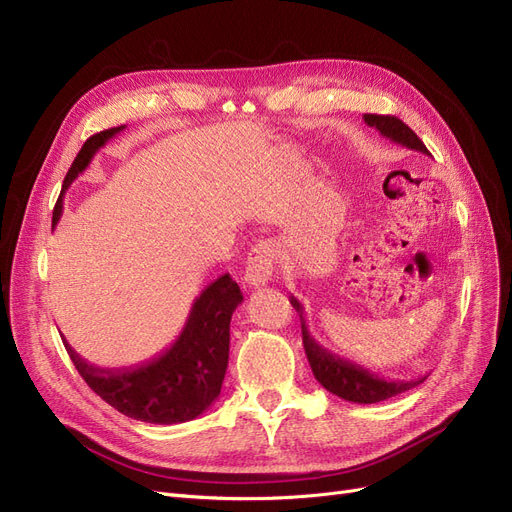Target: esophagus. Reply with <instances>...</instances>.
I'll return each mask as SVG.
<instances>
[{"label": "esophagus", "mask_w": 512, "mask_h": 512, "mask_svg": "<svg viewBox=\"0 0 512 512\" xmlns=\"http://www.w3.org/2000/svg\"><path fill=\"white\" fill-rule=\"evenodd\" d=\"M275 262H277L275 243L269 239L258 241L250 250L248 260H245V281L254 288L269 284L275 271Z\"/></svg>", "instance_id": "esophagus-1"}]
</instances>
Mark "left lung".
I'll return each mask as SVG.
<instances>
[{"label": "left lung", "mask_w": 512, "mask_h": 512, "mask_svg": "<svg viewBox=\"0 0 512 512\" xmlns=\"http://www.w3.org/2000/svg\"><path fill=\"white\" fill-rule=\"evenodd\" d=\"M364 122L368 127H375L385 139H390L394 144H400L409 150L415 152H424L430 154L424 142L415 135L411 127L404 125V122L396 116H383V114H364ZM290 303L296 309V313L301 315V328H303V345H305V354L311 364V370L315 379L320 381L326 390L334 396H339L349 402H358V404H373L381 402L392 396H398L402 392L411 390V387L424 383L426 377H419L413 381H390L377 377L370 370L343 360L339 356L330 354L328 349L322 345H317L315 339L309 334L305 315H303V305L296 301L294 296H290Z\"/></svg>", "instance_id": "8db88e82"}]
</instances>
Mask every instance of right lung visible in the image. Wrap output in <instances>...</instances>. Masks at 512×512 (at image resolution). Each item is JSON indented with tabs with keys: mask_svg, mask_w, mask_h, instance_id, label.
I'll use <instances>...</instances> for the list:
<instances>
[{
	"mask_svg": "<svg viewBox=\"0 0 512 512\" xmlns=\"http://www.w3.org/2000/svg\"><path fill=\"white\" fill-rule=\"evenodd\" d=\"M122 129L125 125L86 139L65 175L52 224L61 218L69 184L93 161L95 152ZM241 301L243 294L231 275L224 273L211 281L192 303L186 326L175 343L161 356L139 366L99 368L80 358L65 339L63 345L88 387L122 415L161 426L184 424L205 413L220 396L228 366L231 317Z\"/></svg>",
	"mask_w": 512,
	"mask_h": 512,
	"instance_id": "add662e5",
	"label": "right lung"
}]
</instances>
